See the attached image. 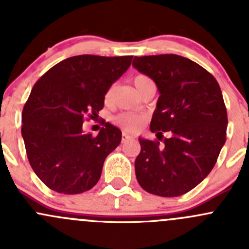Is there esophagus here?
<instances>
[{"label":"esophagus","mask_w":249,"mask_h":249,"mask_svg":"<svg viewBox=\"0 0 249 249\" xmlns=\"http://www.w3.org/2000/svg\"><path fill=\"white\" fill-rule=\"evenodd\" d=\"M131 139H132V136H130V135H127V134H125V132H123V137H122L123 142H125V141H127V140H131Z\"/></svg>","instance_id":"34e87169"}]
</instances>
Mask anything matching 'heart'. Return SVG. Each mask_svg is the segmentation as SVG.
<instances>
[{"mask_svg":"<svg viewBox=\"0 0 249 249\" xmlns=\"http://www.w3.org/2000/svg\"><path fill=\"white\" fill-rule=\"evenodd\" d=\"M153 82L148 76H144V74H137L136 77L134 78V85L137 89V91H140L145 84ZM113 95V87H110L108 90L106 91V95H105V102L106 104H109L110 100H112ZM115 124L119 125L122 129L126 130V131H136L140 127L141 123H142V117L141 115L134 114V113H122V114L117 115L114 118Z\"/></svg>","mask_w":249,"mask_h":249,"instance_id":"b5f03b06","label":"heart"}]
</instances>
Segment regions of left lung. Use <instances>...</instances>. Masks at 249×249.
Returning a JSON list of instances; mask_svg holds the SVG:
<instances>
[{"label":"left lung","mask_w":249,"mask_h":249,"mask_svg":"<svg viewBox=\"0 0 249 249\" xmlns=\"http://www.w3.org/2000/svg\"><path fill=\"white\" fill-rule=\"evenodd\" d=\"M132 66L157 84L160 96L150 131H169L159 141L140 137L135 160L137 182L145 192L175 197L208 176L225 143L228 114L215 78L196 62L176 54L135 56Z\"/></svg>","instance_id":"obj_1"}]
</instances>
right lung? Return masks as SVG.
Returning a JSON list of instances; mask_svg holds the SVG:
<instances>
[{
	"label": "right lung",
	"mask_w": 249,
	"mask_h": 249,
	"mask_svg": "<svg viewBox=\"0 0 249 249\" xmlns=\"http://www.w3.org/2000/svg\"><path fill=\"white\" fill-rule=\"evenodd\" d=\"M132 56L77 55L53 66L34 85L22 109L27 159L39 179L61 194L90 190L122 131L106 123L96 137L83 132L87 118L104 108L105 95Z\"/></svg>",
	"instance_id": "right-lung-1"
}]
</instances>
